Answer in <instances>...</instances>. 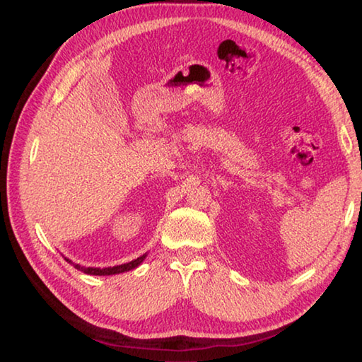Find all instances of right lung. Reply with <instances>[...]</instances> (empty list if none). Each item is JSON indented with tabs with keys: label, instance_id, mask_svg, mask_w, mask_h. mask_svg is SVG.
Segmentation results:
<instances>
[{
	"label": "right lung",
	"instance_id": "add662e5",
	"mask_svg": "<svg viewBox=\"0 0 362 362\" xmlns=\"http://www.w3.org/2000/svg\"><path fill=\"white\" fill-rule=\"evenodd\" d=\"M145 255L139 257V259L132 260L129 263H122V265H116V267H110V268H90V267H81V265H76V263H73L71 260L65 259L69 263H71L73 267H75L76 269H79V272H83L86 274H95V276H110V274H118V273H124V272H129V269H134L137 268L140 263L144 262Z\"/></svg>",
	"mask_w": 362,
	"mask_h": 362
}]
</instances>
